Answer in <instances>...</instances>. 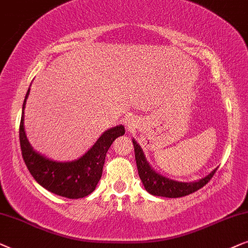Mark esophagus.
Instances as JSON below:
<instances>
[{"label": "esophagus", "mask_w": 248, "mask_h": 248, "mask_svg": "<svg viewBox=\"0 0 248 248\" xmlns=\"http://www.w3.org/2000/svg\"><path fill=\"white\" fill-rule=\"evenodd\" d=\"M124 124H126V126H127L128 128H131V127L135 126V122H134V120H133V118H130V117H128V118L126 119V121H124Z\"/></svg>", "instance_id": "34e87169"}]
</instances>
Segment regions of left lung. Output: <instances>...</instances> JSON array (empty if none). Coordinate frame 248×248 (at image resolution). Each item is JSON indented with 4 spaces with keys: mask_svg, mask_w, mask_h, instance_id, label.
<instances>
[{
    "mask_svg": "<svg viewBox=\"0 0 248 248\" xmlns=\"http://www.w3.org/2000/svg\"><path fill=\"white\" fill-rule=\"evenodd\" d=\"M133 144L138 174H140V178L143 181L145 189L150 194H152V195L169 197V199H176V197L189 195V194L195 193L196 190H199L203 186H205L212 179L214 173L217 170H213L209 176L203 178L200 181H196V183H179V181L171 180L169 178H166L155 172L150 167V164L147 163L140 145L135 140H133Z\"/></svg>",
    "mask_w": 248,
    "mask_h": 248,
    "instance_id": "1",
    "label": "left lung"
}]
</instances>
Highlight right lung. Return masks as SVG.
Returning a JSON list of instances; mask_svg holds the SVG:
<instances>
[{
  "label": "right lung",
  "instance_id": "add662e5",
  "mask_svg": "<svg viewBox=\"0 0 248 248\" xmlns=\"http://www.w3.org/2000/svg\"><path fill=\"white\" fill-rule=\"evenodd\" d=\"M29 88L22 105V115L19 126L21 153L29 172L37 183L59 196L67 199H81L93 193L102 177L108 150L119 136L124 135V127L119 126L108 129L98 138L94 146L74 162H55L32 150L24 129V108Z\"/></svg>",
  "mask_w": 248,
  "mask_h": 248
}]
</instances>
